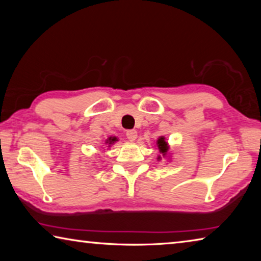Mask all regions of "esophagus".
<instances>
[{"label":"esophagus","instance_id":"1","mask_svg":"<svg viewBox=\"0 0 261 261\" xmlns=\"http://www.w3.org/2000/svg\"><path fill=\"white\" fill-rule=\"evenodd\" d=\"M126 137L130 141H135L137 139V137H138V134H137L136 130H130L126 132Z\"/></svg>","mask_w":261,"mask_h":261}]
</instances>
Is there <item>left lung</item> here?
<instances>
[{
  "mask_svg": "<svg viewBox=\"0 0 261 261\" xmlns=\"http://www.w3.org/2000/svg\"><path fill=\"white\" fill-rule=\"evenodd\" d=\"M156 147L159 149V152L161 153V155L163 158H167L168 151H169V145H168V141L166 140V138L163 136L159 137V138H158V140H156ZM161 155L158 156V160L159 161L161 160Z\"/></svg>",
  "mask_w": 261,
  "mask_h": 261,
  "instance_id": "8db88e82",
  "label": "left lung"
}]
</instances>
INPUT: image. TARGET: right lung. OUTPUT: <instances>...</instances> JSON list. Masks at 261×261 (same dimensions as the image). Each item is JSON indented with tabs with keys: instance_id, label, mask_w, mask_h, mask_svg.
Wrapping results in <instances>:
<instances>
[{
	"instance_id": "right-lung-1",
	"label": "right lung",
	"mask_w": 261,
	"mask_h": 261,
	"mask_svg": "<svg viewBox=\"0 0 261 261\" xmlns=\"http://www.w3.org/2000/svg\"><path fill=\"white\" fill-rule=\"evenodd\" d=\"M117 140H118V139L116 138V137H109V138L105 141V144L108 145V147H110L114 143H116Z\"/></svg>"
}]
</instances>
